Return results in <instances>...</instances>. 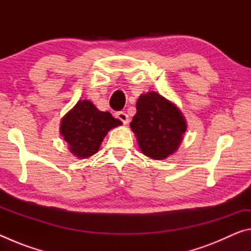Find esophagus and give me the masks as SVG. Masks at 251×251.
Listing matches in <instances>:
<instances>
[{
  "label": "esophagus",
  "instance_id": "esophagus-1",
  "mask_svg": "<svg viewBox=\"0 0 251 251\" xmlns=\"http://www.w3.org/2000/svg\"><path fill=\"white\" fill-rule=\"evenodd\" d=\"M116 117L118 118V120L124 123V124H127V123H128V121H129L128 120V115H127L125 112H118V113H116Z\"/></svg>",
  "mask_w": 251,
  "mask_h": 251
}]
</instances>
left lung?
Listing matches in <instances>:
<instances>
[{"label":"left lung","instance_id":"left-lung-1","mask_svg":"<svg viewBox=\"0 0 251 251\" xmlns=\"http://www.w3.org/2000/svg\"><path fill=\"white\" fill-rule=\"evenodd\" d=\"M136 109L129 125L143 154L163 160L177 151L187 123L176 104L151 91L138 97Z\"/></svg>","mask_w":251,"mask_h":251}]
</instances>
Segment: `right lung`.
<instances>
[{
  "label": "right lung",
  "mask_w": 251,
  "mask_h": 251,
  "mask_svg": "<svg viewBox=\"0 0 251 251\" xmlns=\"http://www.w3.org/2000/svg\"><path fill=\"white\" fill-rule=\"evenodd\" d=\"M121 125L110 113L100 112L91 100H80L63 116L59 131L72 154L85 159L99 151L110 129Z\"/></svg>",
  "instance_id": "add662e5"
}]
</instances>
